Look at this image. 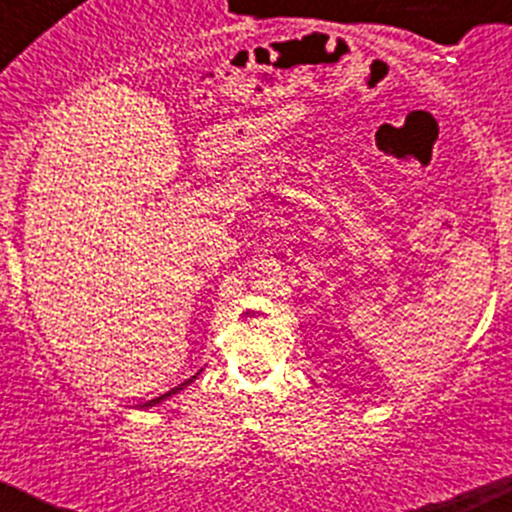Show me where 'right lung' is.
<instances>
[{
	"label": "right lung",
	"mask_w": 512,
	"mask_h": 512,
	"mask_svg": "<svg viewBox=\"0 0 512 512\" xmlns=\"http://www.w3.org/2000/svg\"><path fill=\"white\" fill-rule=\"evenodd\" d=\"M197 375H199V373H197ZM197 375H192V378H190V380H185V383H180L178 387H173V390H168V392H166V395H161V397H156V399H149V402H144V404H142V409L156 407V404H161V402H163V399H168V397L178 395V392H180V390H185V387H187V385H190V383H192V380H195V378H197Z\"/></svg>",
	"instance_id": "right-lung-1"
}]
</instances>
